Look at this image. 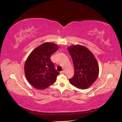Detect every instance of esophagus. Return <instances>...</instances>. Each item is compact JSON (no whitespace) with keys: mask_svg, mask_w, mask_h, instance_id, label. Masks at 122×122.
<instances>
[{"mask_svg":"<svg viewBox=\"0 0 122 122\" xmlns=\"http://www.w3.org/2000/svg\"><path fill=\"white\" fill-rule=\"evenodd\" d=\"M60 73H61V74H64V73H65V70H62V71H61V72H60Z\"/></svg>","mask_w":122,"mask_h":122,"instance_id":"esophagus-1","label":"esophagus"}]
</instances>
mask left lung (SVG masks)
Returning a JSON list of instances; mask_svg holds the SVG:
<instances>
[{
  "instance_id": "8db88e82",
  "label": "left lung",
  "mask_w": 122,
  "mask_h": 122,
  "mask_svg": "<svg viewBox=\"0 0 122 122\" xmlns=\"http://www.w3.org/2000/svg\"><path fill=\"white\" fill-rule=\"evenodd\" d=\"M72 58L74 75L70 83L79 89H86L98 78L99 68L94 55L82 45H73L68 48Z\"/></svg>"
}]
</instances>
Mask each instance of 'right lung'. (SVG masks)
<instances>
[{
  "mask_svg": "<svg viewBox=\"0 0 122 122\" xmlns=\"http://www.w3.org/2000/svg\"><path fill=\"white\" fill-rule=\"evenodd\" d=\"M56 44L46 42L29 55L24 65L26 78L38 90H44L55 82L60 73L55 69L50 56L58 50Z\"/></svg>",
  "mask_w": 122,
  "mask_h": 122,
  "instance_id": "1",
  "label": "right lung"
}]
</instances>
